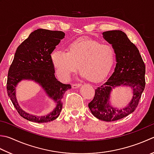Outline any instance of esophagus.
Wrapping results in <instances>:
<instances>
[{
    "label": "esophagus",
    "mask_w": 154,
    "mask_h": 154,
    "mask_svg": "<svg viewBox=\"0 0 154 154\" xmlns=\"http://www.w3.org/2000/svg\"><path fill=\"white\" fill-rule=\"evenodd\" d=\"M81 85V83H74L72 85V87H73V89H77V88H79Z\"/></svg>",
    "instance_id": "1"
}]
</instances>
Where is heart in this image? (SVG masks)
<instances>
[{"label":"heart","instance_id":"heart-1","mask_svg":"<svg viewBox=\"0 0 154 154\" xmlns=\"http://www.w3.org/2000/svg\"><path fill=\"white\" fill-rule=\"evenodd\" d=\"M57 73L67 79L78 69L83 77L93 82L103 80L112 69L116 59L115 48L109 43L89 38L77 39L69 45L67 52L55 50L51 55Z\"/></svg>","mask_w":154,"mask_h":154}]
</instances>
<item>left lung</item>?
<instances>
[{
	"instance_id": "left-lung-1",
	"label": "left lung",
	"mask_w": 154,
	"mask_h": 154,
	"mask_svg": "<svg viewBox=\"0 0 154 154\" xmlns=\"http://www.w3.org/2000/svg\"><path fill=\"white\" fill-rule=\"evenodd\" d=\"M105 40L115 48V70L103 85L95 89L94 98L88 106L92 114L105 122L116 121L128 116L136 109L145 89L146 66L140 51L125 32L119 30L103 32ZM119 86H128L133 90L131 101L125 108H113L109 102L112 89Z\"/></svg>"
}]
</instances>
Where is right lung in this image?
<instances>
[{
  "instance_id": "obj_1",
  "label": "right lung",
  "mask_w": 154,
  "mask_h": 154,
  "mask_svg": "<svg viewBox=\"0 0 154 154\" xmlns=\"http://www.w3.org/2000/svg\"><path fill=\"white\" fill-rule=\"evenodd\" d=\"M65 37V33L59 31L38 29L32 32L21 43L15 52L14 59L8 72L7 89L19 115L29 121L47 123L59 117L62 110V99L70 84H63L56 79L54 65L51 55ZM22 80H32L38 83L50 98L56 103L51 112L44 116L32 115L24 111L16 98V87Z\"/></svg>"
}]
</instances>
